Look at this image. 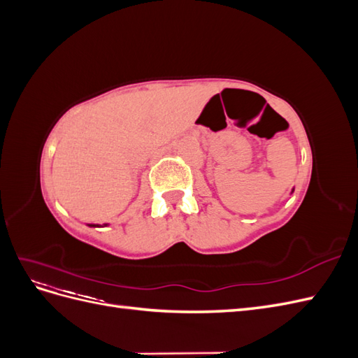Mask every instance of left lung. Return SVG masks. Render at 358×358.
Here are the masks:
<instances>
[{"instance_id": "8db88e82", "label": "left lung", "mask_w": 358, "mask_h": 358, "mask_svg": "<svg viewBox=\"0 0 358 358\" xmlns=\"http://www.w3.org/2000/svg\"><path fill=\"white\" fill-rule=\"evenodd\" d=\"M292 191H294V189H292Z\"/></svg>"}]
</instances>
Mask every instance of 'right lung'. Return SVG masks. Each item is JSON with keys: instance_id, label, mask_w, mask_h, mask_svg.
I'll return each mask as SVG.
<instances>
[{"instance_id": "obj_1", "label": "right lung", "mask_w": 358, "mask_h": 358, "mask_svg": "<svg viewBox=\"0 0 358 358\" xmlns=\"http://www.w3.org/2000/svg\"><path fill=\"white\" fill-rule=\"evenodd\" d=\"M90 227H106V225H109V224H103V225H100V224H88Z\"/></svg>"}]
</instances>
